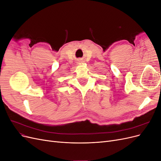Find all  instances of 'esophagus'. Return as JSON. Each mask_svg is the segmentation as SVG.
<instances>
[{"instance_id":"esophagus-1","label":"esophagus","mask_w":161,"mask_h":161,"mask_svg":"<svg viewBox=\"0 0 161 161\" xmlns=\"http://www.w3.org/2000/svg\"><path fill=\"white\" fill-rule=\"evenodd\" d=\"M81 62H82V60H78V61H77V64H81Z\"/></svg>"}]
</instances>
